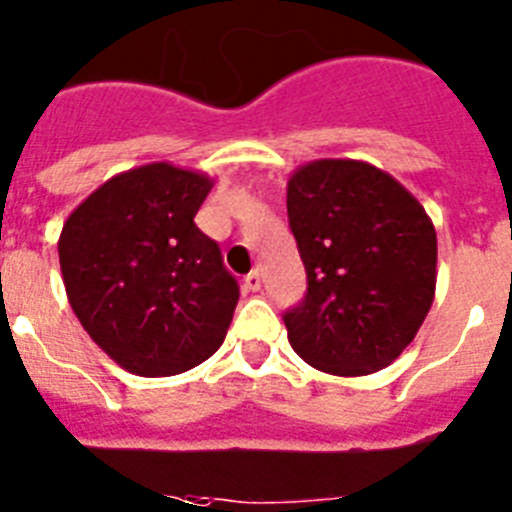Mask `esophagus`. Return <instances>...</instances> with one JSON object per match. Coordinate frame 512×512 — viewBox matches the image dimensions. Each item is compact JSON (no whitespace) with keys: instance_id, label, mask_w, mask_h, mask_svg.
I'll list each match as a JSON object with an SVG mask.
<instances>
[{"instance_id":"obj_1","label":"esophagus","mask_w":512,"mask_h":512,"mask_svg":"<svg viewBox=\"0 0 512 512\" xmlns=\"http://www.w3.org/2000/svg\"><path fill=\"white\" fill-rule=\"evenodd\" d=\"M260 283H262L260 270H252V273L244 275V286L250 288V291H260Z\"/></svg>"}]
</instances>
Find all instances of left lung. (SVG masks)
Wrapping results in <instances>:
<instances>
[{
	"mask_svg": "<svg viewBox=\"0 0 512 512\" xmlns=\"http://www.w3.org/2000/svg\"><path fill=\"white\" fill-rule=\"evenodd\" d=\"M288 224L306 296L283 314L291 348L332 376H368L402 355L435 299V226L389 172L314 159L288 177Z\"/></svg>",
	"mask_w": 512,
	"mask_h": 512,
	"instance_id": "obj_1",
	"label": "left lung"
}]
</instances>
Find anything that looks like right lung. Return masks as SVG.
Here are the masks:
<instances>
[{
  "instance_id": "add662e5",
  "label": "right lung",
  "mask_w": 512,
  "mask_h": 512,
  "mask_svg": "<svg viewBox=\"0 0 512 512\" xmlns=\"http://www.w3.org/2000/svg\"><path fill=\"white\" fill-rule=\"evenodd\" d=\"M211 188L203 172L151 162L102 182L61 229L71 309L136 376L190 371L229 330L239 286L193 221Z\"/></svg>"
}]
</instances>
